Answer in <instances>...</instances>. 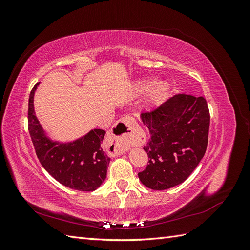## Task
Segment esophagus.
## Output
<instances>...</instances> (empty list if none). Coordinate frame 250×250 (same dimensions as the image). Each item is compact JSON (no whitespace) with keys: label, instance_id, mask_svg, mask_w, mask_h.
Returning a JSON list of instances; mask_svg holds the SVG:
<instances>
[{"label":"esophagus","instance_id":"obj_1","mask_svg":"<svg viewBox=\"0 0 250 250\" xmlns=\"http://www.w3.org/2000/svg\"><path fill=\"white\" fill-rule=\"evenodd\" d=\"M138 123L132 117L124 116L112 126L107 135V152L112 156L123 154L125 151L137 142L135 139V129Z\"/></svg>","mask_w":250,"mask_h":250}]
</instances>
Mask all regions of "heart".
<instances>
[{
	"label": "heart",
	"instance_id": "1",
	"mask_svg": "<svg viewBox=\"0 0 250 250\" xmlns=\"http://www.w3.org/2000/svg\"><path fill=\"white\" fill-rule=\"evenodd\" d=\"M151 86V81L149 79H141L137 83H135V92L141 94L146 92V90ZM170 89L169 83L165 80L156 81L154 84L151 86L149 94L147 97V100L149 103L153 104L162 101L164 98L167 96L168 92Z\"/></svg>",
	"mask_w": 250,
	"mask_h": 250
}]
</instances>
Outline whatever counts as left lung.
<instances>
[{
	"instance_id": "1",
	"label": "left lung",
	"mask_w": 250,
	"mask_h": 250,
	"mask_svg": "<svg viewBox=\"0 0 250 250\" xmlns=\"http://www.w3.org/2000/svg\"><path fill=\"white\" fill-rule=\"evenodd\" d=\"M151 134L144 147L149 157L139 173L141 183L152 190H167L191 175L206 153L209 111L203 97L179 94L160 107L143 112Z\"/></svg>"
}]
</instances>
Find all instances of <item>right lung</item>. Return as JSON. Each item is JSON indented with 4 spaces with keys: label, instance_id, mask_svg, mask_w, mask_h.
Wrapping results in <instances>:
<instances>
[{
    "label": "right lung",
    "instance_id": "1",
    "mask_svg": "<svg viewBox=\"0 0 250 250\" xmlns=\"http://www.w3.org/2000/svg\"><path fill=\"white\" fill-rule=\"evenodd\" d=\"M39 85L40 82L30 93L28 128L42 166L60 184L73 190H97L106 178L110 162L101 148L105 131L95 128L74 141L52 140L35 116L34 95Z\"/></svg>",
    "mask_w": 250,
    "mask_h": 250
}]
</instances>
